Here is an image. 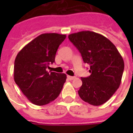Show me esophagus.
<instances>
[{"label":"esophagus","mask_w":133,"mask_h":133,"mask_svg":"<svg viewBox=\"0 0 133 133\" xmlns=\"http://www.w3.org/2000/svg\"><path fill=\"white\" fill-rule=\"evenodd\" d=\"M67 78L69 80H73L74 78H75V77H71V76H69V75H68Z\"/></svg>","instance_id":"obj_1"}]
</instances>
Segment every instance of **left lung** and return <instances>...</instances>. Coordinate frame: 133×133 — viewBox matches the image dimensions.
Segmentation results:
<instances>
[{
  "label": "left lung",
  "mask_w": 133,
  "mask_h": 133,
  "mask_svg": "<svg viewBox=\"0 0 133 133\" xmlns=\"http://www.w3.org/2000/svg\"><path fill=\"white\" fill-rule=\"evenodd\" d=\"M69 39L79 50L84 63L90 66L91 75L81 78L80 97L94 106L104 104L121 84L124 67L123 57L113 43L95 32L70 34Z\"/></svg>",
  "instance_id": "left-lung-1"
}]
</instances>
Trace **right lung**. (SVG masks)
<instances>
[{
	"instance_id": "add662e5",
	"label": "right lung",
	"mask_w": 133,
	"mask_h": 133,
	"mask_svg": "<svg viewBox=\"0 0 133 133\" xmlns=\"http://www.w3.org/2000/svg\"><path fill=\"white\" fill-rule=\"evenodd\" d=\"M66 36L57 33L42 34L24 46L15 58L14 79L32 104H47L61 93L66 75L50 73L46 69L55 62L56 51Z\"/></svg>"
}]
</instances>
